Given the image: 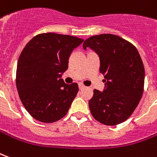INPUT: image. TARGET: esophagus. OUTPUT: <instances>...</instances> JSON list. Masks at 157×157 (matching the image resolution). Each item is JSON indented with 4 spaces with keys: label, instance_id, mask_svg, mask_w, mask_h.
<instances>
[{
    "label": "esophagus",
    "instance_id": "34e87169",
    "mask_svg": "<svg viewBox=\"0 0 157 157\" xmlns=\"http://www.w3.org/2000/svg\"><path fill=\"white\" fill-rule=\"evenodd\" d=\"M78 86H79V88H80V89H82V88H84V87H85V86H84V85H83L82 83H81V82L79 83Z\"/></svg>",
    "mask_w": 157,
    "mask_h": 157
}]
</instances>
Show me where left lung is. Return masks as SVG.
<instances>
[{
  "label": "left lung",
  "mask_w": 157,
  "mask_h": 157,
  "mask_svg": "<svg viewBox=\"0 0 157 157\" xmlns=\"http://www.w3.org/2000/svg\"><path fill=\"white\" fill-rule=\"evenodd\" d=\"M92 48L100 59V73L106 80L104 92L94 90L88 102L92 116L107 126L128 119L144 93V67L137 48L128 40L111 34L89 37L83 48Z\"/></svg>",
  "instance_id": "left-lung-1"
}]
</instances>
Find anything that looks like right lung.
<instances>
[{"mask_svg": "<svg viewBox=\"0 0 157 157\" xmlns=\"http://www.w3.org/2000/svg\"><path fill=\"white\" fill-rule=\"evenodd\" d=\"M83 40L57 33H43L26 44L18 58L16 86L23 105L36 120L52 123L63 118L78 93L77 83L65 84L73 49Z\"/></svg>", "mask_w": 157, "mask_h": 157, "instance_id": "1", "label": "right lung"}]
</instances>
